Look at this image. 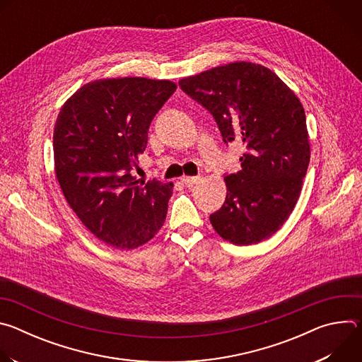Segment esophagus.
<instances>
[{
	"label": "esophagus",
	"mask_w": 362,
	"mask_h": 362,
	"mask_svg": "<svg viewBox=\"0 0 362 362\" xmlns=\"http://www.w3.org/2000/svg\"><path fill=\"white\" fill-rule=\"evenodd\" d=\"M199 180H200V177H197V176H183L182 177V183L186 185V186H193Z\"/></svg>",
	"instance_id": "obj_1"
}]
</instances>
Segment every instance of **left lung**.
I'll return each instance as SVG.
<instances>
[{
	"mask_svg": "<svg viewBox=\"0 0 362 362\" xmlns=\"http://www.w3.org/2000/svg\"><path fill=\"white\" fill-rule=\"evenodd\" d=\"M179 87L214 116L226 144L245 146L240 170L225 175L214 229L240 246L271 238L293 211L311 158L300 101L269 69L246 62L182 78Z\"/></svg>",
	"mask_w": 362,
	"mask_h": 362,
	"instance_id": "obj_1",
	"label": "left lung"
}]
</instances>
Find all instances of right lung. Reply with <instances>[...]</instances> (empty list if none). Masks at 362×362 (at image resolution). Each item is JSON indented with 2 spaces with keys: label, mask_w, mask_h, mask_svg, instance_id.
Returning <instances> with one entry per match:
<instances>
[{
  "label": "right lung",
  "mask_w": 362,
  "mask_h": 362,
  "mask_svg": "<svg viewBox=\"0 0 362 362\" xmlns=\"http://www.w3.org/2000/svg\"><path fill=\"white\" fill-rule=\"evenodd\" d=\"M175 91L169 80H95L59 113L53 147L60 187L83 225L113 247L134 249L165 223L173 185L139 182L132 170L151 120Z\"/></svg>",
  "instance_id": "add662e5"
}]
</instances>
